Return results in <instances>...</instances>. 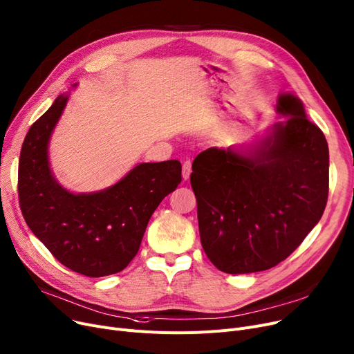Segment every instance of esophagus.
Wrapping results in <instances>:
<instances>
[{
  "label": "esophagus",
  "instance_id": "obj_1",
  "mask_svg": "<svg viewBox=\"0 0 354 354\" xmlns=\"http://www.w3.org/2000/svg\"><path fill=\"white\" fill-rule=\"evenodd\" d=\"M190 174H192V161L187 160V161H184V164H183V178L189 180Z\"/></svg>",
  "mask_w": 354,
  "mask_h": 354
}]
</instances>
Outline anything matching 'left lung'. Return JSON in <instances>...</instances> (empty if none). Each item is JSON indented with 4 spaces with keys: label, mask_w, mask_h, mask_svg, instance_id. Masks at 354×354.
Returning <instances> with one entry per match:
<instances>
[{
    "label": "left lung",
    "mask_w": 354,
    "mask_h": 354,
    "mask_svg": "<svg viewBox=\"0 0 354 354\" xmlns=\"http://www.w3.org/2000/svg\"><path fill=\"white\" fill-rule=\"evenodd\" d=\"M285 120L239 147L207 148L193 161L200 241L227 274L259 272L287 259L322 218L328 145L301 99L281 93Z\"/></svg>",
    "instance_id": "obj_1"
}]
</instances>
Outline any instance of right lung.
I'll list each match as a JSON object with an SVG mask.
<instances>
[{
  "label": "right lung",
  "mask_w": 354,
  "mask_h": 354,
  "mask_svg": "<svg viewBox=\"0 0 354 354\" xmlns=\"http://www.w3.org/2000/svg\"><path fill=\"white\" fill-rule=\"evenodd\" d=\"M67 100L69 93L59 95L24 138L20 207L30 230L62 265L86 277H106L121 272L137 255L149 217L181 183V164L141 162L111 187L69 192L48 162L50 138Z\"/></svg>",
  "instance_id": "1"
}]
</instances>
